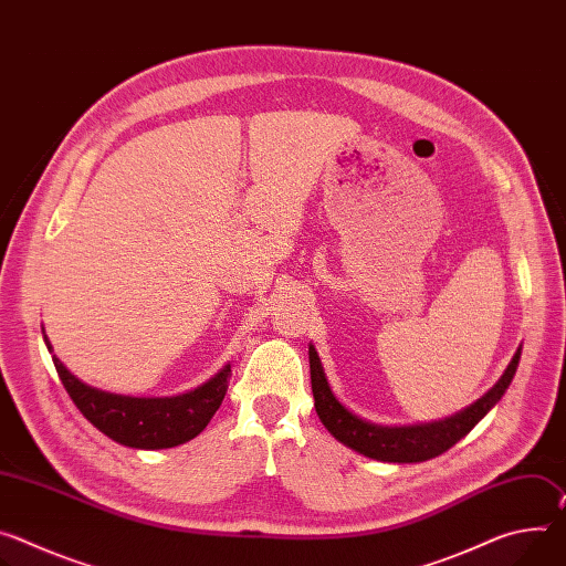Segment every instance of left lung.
<instances>
[{
	"mask_svg": "<svg viewBox=\"0 0 566 566\" xmlns=\"http://www.w3.org/2000/svg\"><path fill=\"white\" fill-rule=\"evenodd\" d=\"M520 356H522V347L517 349L515 356H512V361L505 368L499 384L490 392H485L476 403H472L470 408H465L462 413L453 418H447L433 424H420V427H375L370 422H364L361 418L352 416L349 410L334 397L325 379L321 358L314 345H310L312 390L316 401V413L338 442L352 447L358 453L386 460V462H422L451 449L460 438H465L485 418L488 410L503 397L512 377H515Z\"/></svg>",
	"mask_w": 566,
	"mask_h": 566,
	"instance_id": "obj_1",
	"label": "left lung"
}]
</instances>
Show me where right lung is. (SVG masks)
<instances>
[{
    "instance_id": "add662e5",
    "label": "right lung",
    "mask_w": 566,
    "mask_h": 566,
    "mask_svg": "<svg viewBox=\"0 0 566 566\" xmlns=\"http://www.w3.org/2000/svg\"><path fill=\"white\" fill-rule=\"evenodd\" d=\"M51 352V345L44 336ZM56 373L81 413L108 438L135 449H167L196 438L219 410L228 384L230 366L200 388L178 397H122L96 390L76 379L54 356Z\"/></svg>"
}]
</instances>
